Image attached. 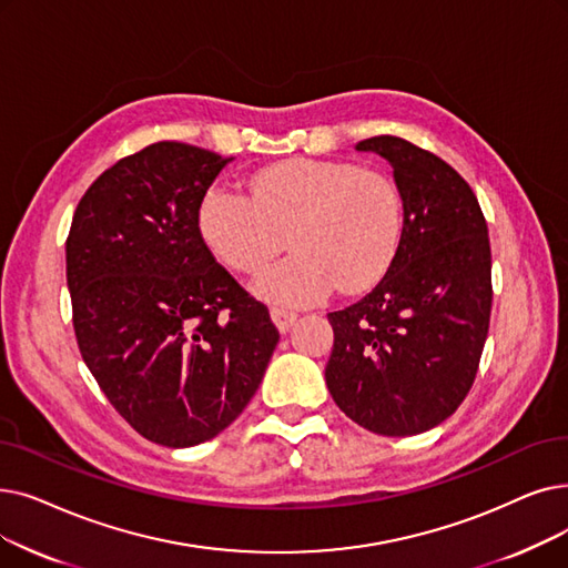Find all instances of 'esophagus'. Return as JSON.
I'll return each mask as SVG.
<instances>
[{
	"label": "esophagus",
	"mask_w": 568,
	"mask_h": 568,
	"mask_svg": "<svg viewBox=\"0 0 568 568\" xmlns=\"http://www.w3.org/2000/svg\"><path fill=\"white\" fill-rule=\"evenodd\" d=\"M297 313L294 311H285V308H271V320L278 327V332H287L294 323H297Z\"/></svg>",
	"instance_id": "34e87169"
}]
</instances>
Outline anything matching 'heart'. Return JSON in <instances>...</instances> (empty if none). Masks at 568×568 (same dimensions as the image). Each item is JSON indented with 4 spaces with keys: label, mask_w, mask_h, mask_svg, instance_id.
<instances>
[{
    "label": "heart",
    "mask_w": 568,
    "mask_h": 568,
    "mask_svg": "<svg viewBox=\"0 0 568 568\" xmlns=\"http://www.w3.org/2000/svg\"><path fill=\"white\" fill-rule=\"evenodd\" d=\"M251 194L213 185L200 206L209 251L236 274H257L287 243L294 253L253 290L283 306H306L334 287L376 285L397 257L404 194L381 169L345 160H287L251 179Z\"/></svg>",
    "instance_id": "b5f03b06"
}]
</instances>
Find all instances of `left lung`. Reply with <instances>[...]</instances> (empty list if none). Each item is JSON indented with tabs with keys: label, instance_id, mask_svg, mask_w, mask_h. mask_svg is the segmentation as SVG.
<instances>
[{
	"label": "left lung",
	"instance_id": "8db88e82",
	"mask_svg": "<svg viewBox=\"0 0 568 568\" xmlns=\"http://www.w3.org/2000/svg\"><path fill=\"white\" fill-rule=\"evenodd\" d=\"M355 148L392 164L406 217L383 281L327 315L325 378L359 427L413 436L450 417L476 381L491 311L487 223L474 190L425 148L389 134Z\"/></svg>",
	"mask_w": 568,
	"mask_h": 568
}]
</instances>
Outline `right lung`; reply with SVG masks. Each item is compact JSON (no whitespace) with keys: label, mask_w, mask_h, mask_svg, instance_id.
<instances>
[{"label":"right lung","mask_w":568,"mask_h":568,"mask_svg":"<svg viewBox=\"0 0 568 568\" xmlns=\"http://www.w3.org/2000/svg\"><path fill=\"white\" fill-rule=\"evenodd\" d=\"M232 158L158 141L81 196L67 236L73 332L97 385L143 438L190 448L257 392L278 329L200 232Z\"/></svg>","instance_id":"obj_1"}]
</instances>
